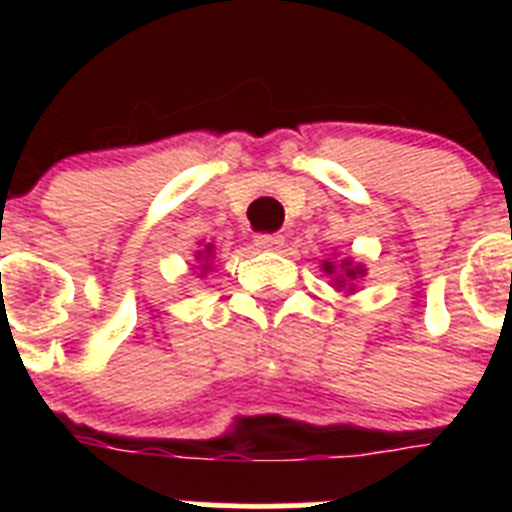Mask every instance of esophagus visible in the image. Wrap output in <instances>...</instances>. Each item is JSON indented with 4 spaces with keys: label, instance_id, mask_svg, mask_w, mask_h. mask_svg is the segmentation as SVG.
<instances>
[{
    "label": "esophagus",
    "instance_id": "1",
    "mask_svg": "<svg viewBox=\"0 0 512 512\" xmlns=\"http://www.w3.org/2000/svg\"><path fill=\"white\" fill-rule=\"evenodd\" d=\"M256 246L264 251H279L284 246V235L279 233H259L256 235Z\"/></svg>",
    "mask_w": 512,
    "mask_h": 512
}]
</instances>
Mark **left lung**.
Listing matches in <instances>:
<instances>
[{"label":"left lung","mask_w":512,"mask_h":512,"mask_svg":"<svg viewBox=\"0 0 512 512\" xmlns=\"http://www.w3.org/2000/svg\"><path fill=\"white\" fill-rule=\"evenodd\" d=\"M323 271L325 274H336V279L333 282L338 284V287H348V292H354V282L359 277H364V266L354 264V261H341V266H336L333 261H325L323 264Z\"/></svg>","instance_id":"obj_1"}]
</instances>
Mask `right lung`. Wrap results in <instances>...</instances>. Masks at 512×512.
<instances>
[{"label": "right lung", "mask_w": 512, "mask_h": 512, "mask_svg": "<svg viewBox=\"0 0 512 512\" xmlns=\"http://www.w3.org/2000/svg\"><path fill=\"white\" fill-rule=\"evenodd\" d=\"M212 256V246H205V251H197V261H205V259H210ZM207 269V264L202 266V271Z\"/></svg>", "instance_id": "obj_1"}]
</instances>
